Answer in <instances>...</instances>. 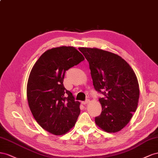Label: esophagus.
Returning <instances> with one entry per match:
<instances>
[{"label": "esophagus", "instance_id": "34e87169", "mask_svg": "<svg viewBox=\"0 0 158 158\" xmlns=\"http://www.w3.org/2000/svg\"><path fill=\"white\" fill-rule=\"evenodd\" d=\"M89 102V99H87V100H85V101L82 102V104L83 105H87V104H88Z\"/></svg>", "mask_w": 158, "mask_h": 158}]
</instances>
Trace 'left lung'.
<instances>
[{
    "instance_id": "8db88e82",
    "label": "left lung",
    "mask_w": 158,
    "mask_h": 158,
    "mask_svg": "<svg viewBox=\"0 0 158 158\" xmlns=\"http://www.w3.org/2000/svg\"><path fill=\"white\" fill-rule=\"evenodd\" d=\"M79 49L89 61L94 89L105 96L98 98L102 112L95 123L106 132H118L137 109L139 90L136 74L116 54L97 48Z\"/></svg>"
}]
</instances>
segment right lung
Segmentation results:
<instances>
[{
    "mask_svg": "<svg viewBox=\"0 0 158 158\" xmlns=\"http://www.w3.org/2000/svg\"><path fill=\"white\" fill-rule=\"evenodd\" d=\"M84 59L74 47L55 48L45 52L31 70L27 84L30 109L41 127L53 134L68 132L80 114V102L65 88L64 79L66 71Z\"/></svg>",
    "mask_w": 158,
    "mask_h": 158,
    "instance_id": "add662e5",
    "label": "right lung"
}]
</instances>
